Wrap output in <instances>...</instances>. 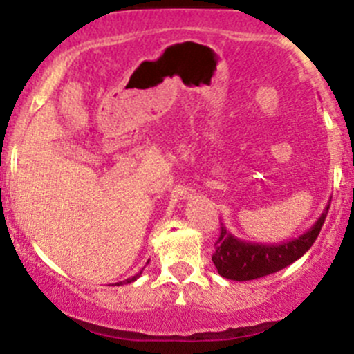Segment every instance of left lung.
Here are the masks:
<instances>
[{"instance_id":"8db88e82","label":"left lung","mask_w":354,"mask_h":354,"mask_svg":"<svg viewBox=\"0 0 354 354\" xmlns=\"http://www.w3.org/2000/svg\"><path fill=\"white\" fill-rule=\"evenodd\" d=\"M327 210L329 205L308 231L298 238L276 245L243 241L231 234L230 230L221 223L219 240L216 241V252L212 255L217 272L231 281H252L291 266L299 257L305 255L317 240L327 217Z\"/></svg>"}]
</instances>
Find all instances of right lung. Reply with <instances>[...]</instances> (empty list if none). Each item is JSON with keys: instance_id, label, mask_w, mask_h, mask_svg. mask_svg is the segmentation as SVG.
Returning a JSON list of instances; mask_svg holds the SVG:
<instances>
[{"instance_id": "1", "label": "right lung", "mask_w": 354, "mask_h": 354, "mask_svg": "<svg viewBox=\"0 0 354 354\" xmlns=\"http://www.w3.org/2000/svg\"><path fill=\"white\" fill-rule=\"evenodd\" d=\"M140 274H142V270H140V272H138V274H135L133 277H130V279H127V281H121V283H116V284H118V286H120V284H130V283H133V281H137L138 277H140Z\"/></svg>"}]
</instances>
